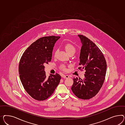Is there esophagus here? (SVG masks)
<instances>
[{
	"label": "esophagus",
	"instance_id": "34e87169",
	"mask_svg": "<svg viewBox=\"0 0 125 125\" xmlns=\"http://www.w3.org/2000/svg\"><path fill=\"white\" fill-rule=\"evenodd\" d=\"M62 77L63 78H64V79H68V78L70 77L68 75H63L62 76Z\"/></svg>",
	"mask_w": 125,
	"mask_h": 125
}]
</instances>
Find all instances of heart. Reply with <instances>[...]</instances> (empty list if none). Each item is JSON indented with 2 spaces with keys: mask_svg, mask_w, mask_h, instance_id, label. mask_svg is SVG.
Here are the masks:
<instances>
[{
  "mask_svg": "<svg viewBox=\"0 0 125 125\" xmlns=\"http://www.w3.org/2000/svg\"><path fill=\"white\" fill-rule=\"evenodd\" d=\"M64 47L65 50L69 55L71 54H74V53L75 52V48L74 46V45L71 44H70V43L65 44L64 45ZM57 50H55L54 51V56H55L56 55V54H57ZM61 69L64 71H66V68L65 67V66L64 65H61Z\"/></svg>",
  "mask_w": 125,
  "mask_h": 125,
  "instance_id": "heart-1",
  "label": "heart"
}]
</instances>
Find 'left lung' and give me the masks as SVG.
Returning a JSON list of instances; mask_svg holds the SVG:
<instances>
[{
	"instance_id": "obj_1",
	"label": "left lung",
	"mask_w": 125,
	"mask_h": 125,
	"mask_svg": "<svg viewBox=\"0 0 125 125\" xmlns=\"http://www.w3.org/2000/svg\"><path fill=\"white\" fill-rule=\"evenodd\" d=\"M81 43L80 70L85 71L84 80L74 78L71 90L78 98L88 100L100 90L105 81L107 64L105 57L93 42L82 35H78Z\"/></svg>"
}]
</instances>
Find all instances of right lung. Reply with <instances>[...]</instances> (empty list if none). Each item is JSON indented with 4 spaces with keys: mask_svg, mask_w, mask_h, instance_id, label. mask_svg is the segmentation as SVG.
<instances>
[{
    "mask_svg": "<svg viewBox=\"0 0 125 125\" xmlns=\"http://www.w3.org/2000/svg\"><path fill=\"white\" fill-rule=\"evenodd\" d=\"M60 36L42 37L27 48L20 59L19 72L24 89L34 99L44 101L50 97L60 83L57 73L47 77L44 64L52 59L54 44Z\"/></svg>",
    "mask_w": 125,
    "mask_h": 125,
    "instance_id": "right-lung-1",
    "label": "right lung"
}]
</instances>
